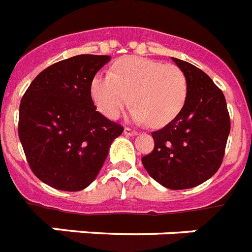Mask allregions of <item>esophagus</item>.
Listing matches in <instances>:
<instances>
[{
    "mask_svg": "<svg viewBox=\"0 0 252 252\" xmlns=\"http://www.w3.org/2000/svg\"><path fill=\"white\" fill-rule=\"evenodd\" d=\"M124 134H125V135H127V136H134V135H138V131H135V130H132V128L125 127Z\"/></svg>",
    "mask_w": 252,
    "mask_h": 252,
    "instance_id": "esophagus-1",
    "label": "esophagus"
}]
</instances>
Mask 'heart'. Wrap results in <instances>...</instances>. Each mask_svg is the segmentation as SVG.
Returning a JSON list of instances; mask_svg holds the SVG:
<instances>
[{
    "label": "heart",
    "instance_id": "obj_1",
    "mask_svg": "<svg viewBox=\"0 0 252 252\" xmlns=\"http://www.w3.org/2000/svg\"><path fill=\"white\" fill-rule=\"evenodd\" d=\"M90 91L96 108L110 120L120 116L131 98L132 120L160 127L182 110L187 80L176 65L151 58L126 57L114 63L110 74H96Z\"/></svg>",
    "mask_w": 252,
    "mask_h": 252
}]
</instances>
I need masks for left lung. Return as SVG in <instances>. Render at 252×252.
Returning a JSON list of instances; mask_svg holds the SVG:
<instances>
[{
	"label": "left lung",
	"mask_w": 252,
	"mask_h": 252,
	"mask_svg": "<svg viewBox=\"0 0 252 252\" xmlns=\"http://www.w3.org/2000/svg\"><path fill=\"white\" fill-rule=\"evenodd\" d=\"M172 60L186 75V102L174 120L152 132L155 148L142 162L156 182L183 190L199 186L219 170L230 118L224 94L206 72L186 61Z\"/></svg>",
	"instance_id": "1"
}]
</instances>
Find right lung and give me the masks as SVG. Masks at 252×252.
<instances>
[{"label": "right lung", "mask_w": 252, "mask_h": 252, "mask_svg": "<svg viewBox=\"0 0 252 252\" xmlns=\"http://www.w3.org/2000/svg\"><path fill=\"white\" fill-rule=\"evenodd\" d=\"M109 56L80 54L46 67L19 106V139L32 172L62 191H80L101 170L124 131L96 110L91 82Z\"/></svg>", "instance_id": "right-lung-1"}]
</instances>
